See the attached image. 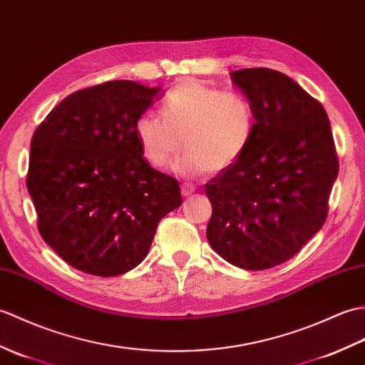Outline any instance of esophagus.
Masks as SVG:
<instances>
[{
	"label": "esophagus",
	"instance_id": "1",
	"mask_svg": "<svg viewBox=\"0 0 365 365\" xmlns=\"http://www.w3.org/2000/svg\"><path fill=\"white\" fill-rule=\"evenodd\" d=\"M193 192H195V187H193L192 184H189V182H184V184L181 185V193H182V197H190Z\"/></svg>",
	"mask_w": 365,
	"mask_h": 365
}]
</instances>
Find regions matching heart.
Instances as JSON below:
<instances>
[{"label":"heart","mask_w":365,"mask_h":365,"mask_svg":"<svg viewBox=\"0 0 365 365\" xmlns=\"http://www.w3.org/2000/svg\"><path fill=\"white\" fill-rule=\"evenodd\" d=\"M162 115L145 112L134 131L150 165L173 164L181 176L223 172L244 156L255 137L256 118L251 103L239 93L187 79L175 86L160 104Z\"/></svg>","instance_id":"b5f03b06"}]
</instances>
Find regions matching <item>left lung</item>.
<instances>
[{
    "label": "left lung",
    "mask_w": 365,
    "mask_h": 365,
    "mask_svg": "<svg viewBox=\"0 0 365 365\" xmlns=\"http://www.w3.org/2000/svg\"><path fill=\"white\" fill-rule=\"evenodd\" d=\"M255 110V137L236 164L205 187L209 245L245 270L289 261L317 234L339 173L325 109L284 73L231 71Z\"/></svg>",
    "instance_id": "8db88e82"
}]
</instances>
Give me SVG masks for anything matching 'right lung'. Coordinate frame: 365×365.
Returning <instances> with one entry per match:
<instances>
[{
  "instance_id": "right-lung-1",
  "label": "right lung",
  "mask_w": 365,
  "mask_h": 365,
  "mask_svg": "<svg viewBox=\"0 0 365 365\" xmlns=\"http://www.w3.org/2000/svg\"><path fill=\"white\" fill-rule=\"evenodd\" d=\"M162 96V87L109 81L68 95L32 135L26 187L38 231L81 272L133 270L182 203L180 182L148 165L134 131Z\"/></svg>"
}]
</instances>
